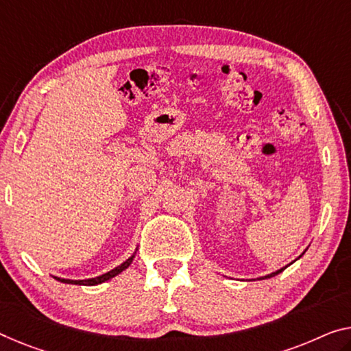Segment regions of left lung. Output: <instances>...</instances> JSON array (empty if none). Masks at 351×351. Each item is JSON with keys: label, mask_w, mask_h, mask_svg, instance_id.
Returning <instances> with one entry per match:
<instances>
[{"label": "left lung", "mask_w": 351, "mask_h": 351, "mask_svg": "<svg viewBox=\"0 0 351 351\" xmlns=\"http://www.w3.org/2000/svg\"><path fill=\"white\" fill-rule=\"evenodd\" d=\"M303 254H304V252H303ZM303 254H301V256H303ZM300 256V257H301ZM298 257V258H300ZM295 262V261H293ZM289 265H285V267H282V268H279V269H276V271H273V273H269V274H267V276H262V278H258V279H267V278H273V276H276V274H279V273H281V271H284V269L285 268H287Z\"/></svg>", "instance_id": "8db88e82"}]
</instances>
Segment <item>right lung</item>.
<instances>
[{"mask_svg":"<svg viewBox=\"0 0 351 351\" xmlns=\"http://www.w3.org/2000/svg\"><path fill=\"white\" fill-rule=\"evenodd\" d=\"M136 251L138 250H134V252L133 254L127 258L125 262L123 263H121L119 267H116V268H112L111 271H108V273H105V274H100V276H95V278H90V279H80V281H77V279H64V278H58V276H53L56 279V281H59V282H64V284H75V285H99V284H101V282H106V281H110L111 278H114V276H117V274H121L123 269H127L128 267L132 265V262H133V258H134V256H136Z\"/></svg>","mask_w":351,"mask_h":351,"instance_id":"right-lung-1","label":"right lung"}]
</instances>
